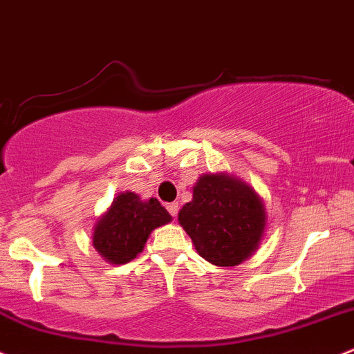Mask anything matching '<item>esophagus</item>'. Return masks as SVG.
<instances>
[{"instance_id":"34e87169","label":"esophagus","mask_w":354,"mask_h":354,"mask_svg":"<svg viewBox=\"0 0 354 354\" xmlns=\"http://www.w3.org/2000/svg\"><path fill=\"white\" fill-rule=\"evenodd\" d=\"M166 208H168L169 215L173 216V218H176V216H178V209H180V207H178V203H168V205H166Z\"/></svg>"}]
</instances>
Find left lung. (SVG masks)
Listing matches in <instances>:
<instances>
[{
	"label": "left lung",
	"instance_id": "8db88e82",
	"mask_svg": "<svg viewBox=\"0 0 354 354\" xmlns=\"http://www.w3.org/2000/svg\"><path fill=\"white\" fill-rule=\"evenodd\" d=\"M178 221L196 252L216 267H235L254 255L267 227L266 205L240 178L228 173L201 174L193 200Z\"/></svg>",
	"mask_w": 354,
	"mask_h": 354
}]
</instances>
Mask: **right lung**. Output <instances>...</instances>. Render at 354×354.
Wrapping results in <instances>:
<instances>
[{
	"label": "right lung",
	"mask_w": 354,
	"mask_h": 354,
	"mask_svg": "<svg viewBox=\"0 0 354 354\" xmlns=\"http://www.w3.org/2000/svg\"><path fill=\"white\" fill-rule=\"evenodd\" d=\"M173 220L156 200L122 192L95 221L92 245L106 262L122 266L138 257L154 228Z\"/></svg>",
	"instance_id": "right-lung-1"
}]
</instances>
